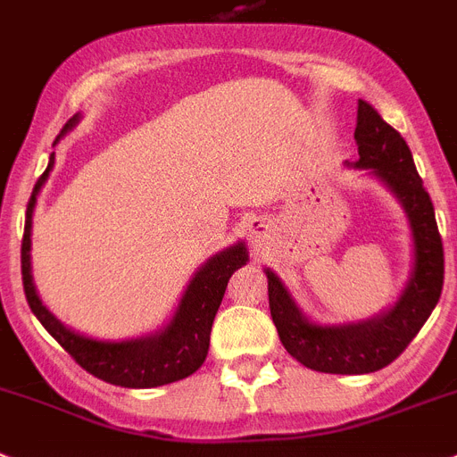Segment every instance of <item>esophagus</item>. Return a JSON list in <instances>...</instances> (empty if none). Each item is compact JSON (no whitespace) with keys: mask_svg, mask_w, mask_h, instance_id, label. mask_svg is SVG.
I'll list each match as a JSON object with an SVG mask.
<instances>
[{"mask_svg":"<svg viewBox=\"0 0 457 457\" xmlns=\"http://www.w3.org/2000/svg\"><path fill=\"white\" fill-rule=\"evenodd\" d=\"M266 237H268V226L263 224V221L254 220L252 224H249V240H252V245L266 243Z\"/></svg>","mask_w":457,"mask_h":457,"instance_id":"obj_1","label":"esophagus"}]
</instances>
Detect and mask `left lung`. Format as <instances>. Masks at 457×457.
Returning a JSON list of instances; mask_svg holds the SVG:
<instances>
[{
	"instance_id": "8db88e82",
	"label": "left lung",
	"mask_w": 457,
	"mask_h": 457,
	"mask_svg": "<svg viewBox=\"0 0 457 457\" xmlns=\"http://www.w3.org/2000/svg\"><path fill=\"white\" fill-rule=\"evenodd\" d=\"M356 162L403 205L411 233V272L403 294L377 317L346 323L312 321L300 310L282 277L266 268L268 300L284 349L305 368L328 374H368L386 368L414 340L439 303L444 287V247L435 208L404 138L368 101H358Z\"/></svg>"
}]
</instances>
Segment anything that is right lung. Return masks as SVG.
<instances>
[{
    "label": "right lung",
    "instance_id": "right-lung-1",
    "mask_svg": "<svg viewBox=\"0 0 457 457\" xmlns=\"http://www.w3.org/2000/svg\"><path fill=\"white\" fill-rule=\"evenodd\" d=\"M80 120H83L80 112L73 115L64 124L62 134L54 138V145ZM53 166L54 152L50 154L46 173L34 185L32 198L27 205L25 236H22V284H25L27 303L32 307L34 317L43 323V328L48 330L54 340L64 346V351L71 353L80 368L108 384L124 386V388H157V386L173 384V381H180L196 372L208 356L210 330H212L214 314L224 298L226 284L233 272L249 261V252L243 240L210 256L191 275L173 317L154 333L129 337V340H101V337L78 333V330L64 326L48 307L43 305L32 277V217L41 187L48 180Z\"/></svg>",
    "mask_w": 457,
    "mask_h": 457
}]
</instances>
